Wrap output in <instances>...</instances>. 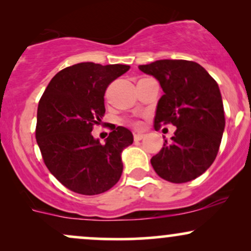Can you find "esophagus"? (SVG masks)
Listing matches in <instances>:
<instances>
[{"label":"esophagus","mask_w":251,"mask_h":251,"mask_svg":"<svg viewBox=\"0 0 251 251\" xmlns=\"http://www.w3.org/2000/svg\"><path fill=\"white\" fill-rule=\"evenodd\" d=\"M145 137V134H143V133H134V140H142L143 138Z\"/></svg>","instance_id":"esophagus-1"}]
</instances>
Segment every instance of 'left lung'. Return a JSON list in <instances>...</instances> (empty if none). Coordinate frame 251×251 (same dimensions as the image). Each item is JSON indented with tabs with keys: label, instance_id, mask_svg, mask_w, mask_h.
Wrapping results in <instances>:
<instances>
[{
	"label": "left lung",
	"instance_id": "1",
	"mask_svg": "<svg viewBox=\"0 0 251 251\" xmlns=\"http://www.w3.org/2000/svg\"><path fill=\"white\" fill-rule=\"evenodd\" d=\"M138 68L157 79L164 92L154 128L169 123L177 127L152 157L154 171L171 183L196 179L214 163L226 127L217 82L201 65L186 60H157Z\"/></svg>",
	"mask_w": 251,
	"mask_h": 251
}]
</instances>
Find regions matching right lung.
Returning <instances> with one entry per match:
<instances>
[{
	"label": "right lung",
	"mask_w": 251,
	"mask_h": 251,
	"mask_svg": "<svg viewBox=\"0 0 251 251\" xmlns=\"http://www.w3.org/2000/svg\"><path fill=\"white\" fill-rule=\"evenodd\" d=\"M128 70L127 65L76 63L60 71L40 99L37 145L50 174L71 191L99 195L122 177V153L133 143L132 132L114 126L101 144L92 129L105 113L107 86Z\"/></svg>",
	"instance_id": "1"
}]
</instances>
